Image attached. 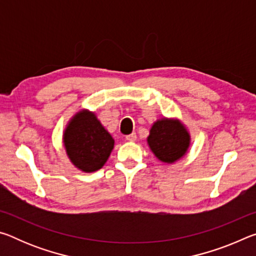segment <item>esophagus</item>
Here are the masks:
<instances>
[{"instance_id": "34e87169", "label": "esophagus", "mask_w": 256, "mask_h": 256, "mask_svg": "<svg viewBox=\"0 0 256 256\" xmlns=\"http://www.w3.org/2000/svg\"><path fill=\"white\" fill-rule=\"evenodd\" d=\"M125 138H126V140L130 141V142H134V141L136 140V133H131V134H128V136H125Z\"/></svg>"}]
</instances>
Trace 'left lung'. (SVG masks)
<instances>
[{"instance_id":"left-lung-1","label":"left lung","mask_w":256,"mask_h":256,"mask_svg":"<svg viewBox=\"0 0 256 256\" xmlns=\"http://www.w3.org/2000/svg\"><path fill=\"white\" fill-rule=\"evenodd\" d=\"M148 144L159 160L172 164L186 154L190 146V134L180 120L162 118L151 128Z\"/></svg>"}]
</instances>
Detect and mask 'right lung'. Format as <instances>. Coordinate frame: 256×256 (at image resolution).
Wrapping results in <instances>:
<instances>
[{"label":"right lung","mask_w":256,"mask_h":256,"mask_svg":"<svg viewBox=\"0 0 256 256\" xmlns=\"http://www.w3.org/2000/svg\"><path fill=\"white\" fill-rule=\"evenodd\" d=\"M63 140L72 164L86 172L100 170L114 148V138L88 110L76 112L68 124Z\"/></svg>","instance_id":"add662e5"}]
</instances>
